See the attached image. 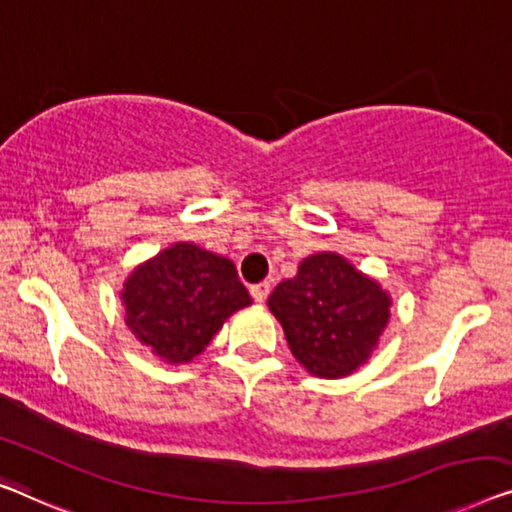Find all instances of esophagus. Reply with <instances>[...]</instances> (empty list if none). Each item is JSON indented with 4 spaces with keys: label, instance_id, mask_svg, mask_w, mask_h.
<instances>
[{
    "label": "esophagus",
    "instance_id": "1",
    "mask_svg": "<svg viewBox=\"0 0 512 512\" xmlns=\"http://www.w3.org/2000/svg\"><path fill=\"white\" fill-rule=\"evenodd\" d=\"M268 295H270L268 281H261V284L251 286V298H254L256 302H265V300H268Z\"/></svg>",
    "mask_w": 512,
    "mask_h": 512
}]
</instances>
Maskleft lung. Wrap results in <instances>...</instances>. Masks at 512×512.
Wrapping results in <instances>:
<instances>
[{"label": "left lung", "instance_id": "1", "mask_svg": "<svg viewBox=\"0 0 512 512\" xmlns=\"http://www.w3.org/2000/svg\"><path fill=\"white\" fill-rule=\"evenodd\" d=\"M270 311L309 374L339 379L369 358L388 325L390 298L337 254H314L274 288Z\"/></svg>", "mask_w": 512, "mask_h": 512}]
</instances>
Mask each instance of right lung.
<instances>
[{"instance_id": "add662e5", "label": "right lung", "mask_w": 512, "mask_h": 512, "mask_svg": "<svg viewBox=\"0 0 512 512\" xmlns=\"http://www.w3.org/2000/svg\"><path fill=\"white\" fill-rule=\"evenodd\" d=\"M122 298L133 335L168 362H189L233 311L251 305L228 258L187 242L140 265Z\"/></svg>"}]
</instances>
